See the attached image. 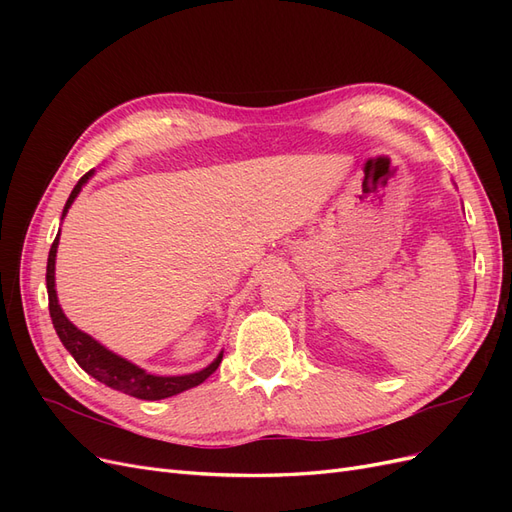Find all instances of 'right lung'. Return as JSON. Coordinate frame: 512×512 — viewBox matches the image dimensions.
<instances>
[{
    "mask_svg": "<svg viewBox=\"0 0 512 512\" xmlns=\"http://www.w3.org/2000/svg\"><path fill=\"white\" fill-rule=\"evenodd\" d=\"M94 175V170L85 173L79 183L74 185V190L68 198V203L64 207V213H61V220L68 213L70 205L74 203V198L79 196L81 188L87 183V179ZM57 245H59V235L55 237L51 252H49V262H46V290H49V312L53 327L61 339V344L66 346V350L74 356V361L79 363L89 376H94L98 382L111 386L115 391L126 393L136 399H164V397H173L177 393H183L192 389V386H198L200 382H205L215 369L222 363V354L215 359L209 367L203 371H196V374L190 376H151L145 369L132 365L130 361L121 359V356L113 354L111 350H106L100 346L94 337H89L87 333L79 331L74 324L64 316L61 307L57 303V292H55V254H57Z\"/></svg>",
    "mask_w": 512,
    "mask_h": 512,
    "instance_id": "1",
    "label": "right lung"
}]
</instances>
